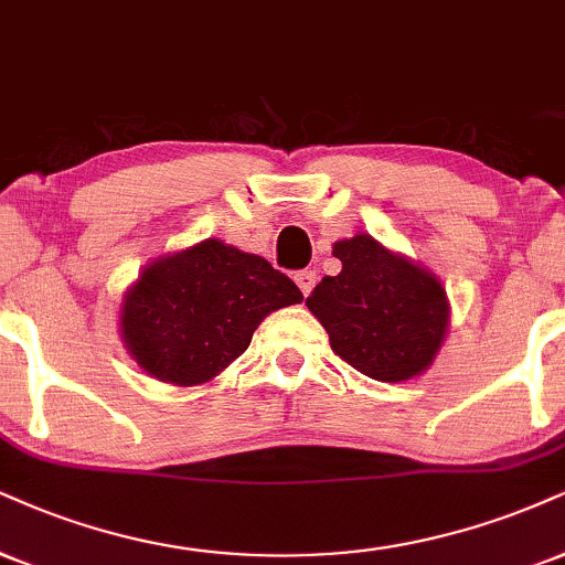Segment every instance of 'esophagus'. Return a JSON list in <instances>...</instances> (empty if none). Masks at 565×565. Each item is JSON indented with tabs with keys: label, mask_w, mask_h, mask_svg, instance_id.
Returning <instances> with one entry per match:
<instances>
[{
	"label": "esophagus",
	"mask_w": 565,
	"mask_h": 565,
	"mask_svg": "<svg viewBox=\"0 0 565 565\" xmlns=\"http://www.w3.org/2000/svg\"><path fill=\"white\" fill-rule=\"evenodd\" d=\"M316 270H300V274L295 276V281H297V287H300V291L305 297L310 295L312 291V287H316Z\"/></svg>",
	"instance_id": "1"
}]
</instances>
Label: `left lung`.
Returning <instances> with one entry per match:
<instances>
[{"label":"left lung","instance_id":"8db88e82","mask_svg":"<svg viewBox=\"0 0 565 565\" xmlns=\"http://www.w3.org/2000/svg\"><path fill=\"white\" fill-rule=\"evenodd\" d=\"M337 276L305 300L344 363L386 384L431 369L450 329V300L429 268L358 231L334 242Z\"/></svg>","mask_w":565,"mask_h":565}]
</instances>
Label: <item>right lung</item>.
Here are the masks:
<instances>
[{"label":"right lung","instance_id":"right-lung-1","mask_svg":"<svg viewBox=\"0 0 565 565\" xmlns=\"http://www.w3.org/2000/svg\"><path fill=\"white\" fill-rule=\"evenodd\" d=\"M302 302L289 276L221 239L154 257L126 289L120 339L147 376L175 386L213 382L274 310Z\"/></svg>","mask_w":565,"mask_h":565}]
</instances>
